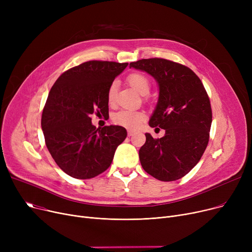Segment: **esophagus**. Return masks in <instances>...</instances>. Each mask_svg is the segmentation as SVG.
<instances>
[{
    "label": "esophagus",
    "mask_w": 252,
    "mask_h": 252,
    "mask_svg": "<svg viewBox=\"0 0 252 252\" xmlns=\"http://www.w3.org/2000/svg\"><path fill=\"white\" fill-rule=\"evenodd\" d=\"M133 135H134V130H130V129H129V130H127V136H128V137L133 136Z\"/></svg>",
    "instance_id": "34e87169"
}]
</instances>
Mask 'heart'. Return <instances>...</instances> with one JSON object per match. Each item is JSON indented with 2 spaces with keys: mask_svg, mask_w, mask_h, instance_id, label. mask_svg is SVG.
I'll return each mask as SVG.
<instances>
[{
  "mask_svg": "<svg viewBox=\"0 0 252 252\" xmlns=\"http://www.w3.org/2000/svg\"><path fill=\"white\" fill-rule=\"evenodd\" d=\"M126 81H127V84L140 95L145 96L150 92L151 83L149 81V78L143 73H140V72L131 73L127 76ZM116 93H117V84L113 82L110 84L107 91V100L110 104H112L115 101ZM144 117L145 115L141 111L131 110V109H122L113 115L112 119L113 122L118 126L134 129L140 126V124L143 122Z\"/></svg>",
  "mask_w": 252,
  "mask_h": 252,
  "instance_id": "heart-1",
  "label": "heart"
}]
</instances>
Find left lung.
<instances>
[{
  "instance_id": "8db88e82",
  "label": "left lung",
  "mask_w": 252,
  "mask_h": 252,
  "mask_svg": "<svg viewBox=\"0 0 252 252\" xmlns=\"http://www.w3.org/2000/svg\"><path fill=\"white\" fill-rule=\"evenodd\" d=\"M129 67L156 79L159 97L149 126L165 129L160 139L145 134L142 167L159 181L179 180L200 160L208 144L213 112L204 86L187 66L162 58L142 59Z\"/></svg>"
}]
</instances>
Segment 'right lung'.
I'll return each instance as SVG.
<instances>
[{"mask_svg": "<svg viewBox=\"0 0 252 252\" xmlns=\"http://www.w3.org/2000/svg\"><path fill=\"white\" fill-rule=\"evenodd\" d=\"M128 63L92 60L63 72L53 85L42 114L46 146L68 176L86 180L107 169L126 138L121 126L96 128L93 113H108L107 91Z\"/></svg>", "mask_w": 252, "mask_h": 252, "instance_id": "obj_1", "label": "right lung"}]
</instances>
